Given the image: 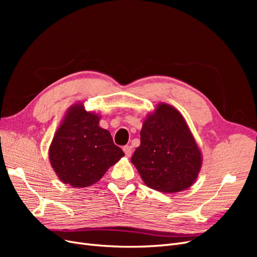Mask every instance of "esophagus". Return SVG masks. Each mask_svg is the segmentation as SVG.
Returning <instances> with one entry per match:
<instances>
[{
  "label": "esophagus",
  "instance_id": "esophagus-1",
  "mask_svg": "<svg viewBox=\"0 0 257 257\" xmlns=\"http://www.w3.org/2000/svg\"><path fill=\"white\" fill-rule=\"evenodd\" d=\"M123 151H124V153H125L126 157H127V158H130L131 155H132V147H130V146L123 147Z\"/></svg>",
  "mask_w": 257,
  "mask_h": 257
}]
</instances>
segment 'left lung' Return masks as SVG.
<instances>
[{"instance_id":"left-lung-1","label":"left lung","mask_w":257,"mask_h":257,"mask_svg":"<svg viewBox=\"0 0 257 257\" xmlns=\"http://www.w3.org/2000/svg\"><path fill=\"white\" fill-rule=\"evenodd\" d=\"M131 162L149 188L173 194L195 182L203 159L182 114L161 103L144 121Z\"/></svg>"}]
</instances>
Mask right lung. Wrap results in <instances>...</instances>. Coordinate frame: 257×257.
I'll use <instances>...</instances> for the list:
<instances>
[{
    "mask_svg": "<svg viewBox=\"0 0 257 257\" xmlns=\"http://www.w3.org/2000/svg\"><path fill=\"white\" fill-rule=\"evenodd\" d=\"M98 114L81 103L67 110L49 147V161L60 180L73 188L97 182L123 155L109 131L100 127Z\"/></svg>",
    "mask_w": 257,
    "mask_h": 257,
    "instance_id": "obj_1",
    "label": "right lung"
}]
</instances>
